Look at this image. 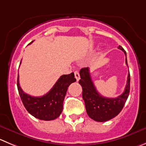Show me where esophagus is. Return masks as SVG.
Wrapping results in <instances>:
<instances>
[{
    "label": "esophagus",
    "instance_id": "1",
    "mask_svg": "<svg viewBox=\"0 0 146 146\" xmlns=\"http://www.w3.org/2000/svg\"><path fill=\"white\" fill-rule=\"evenodd\" d=\"M74 73V77H75L77 81H79V80H80V73H79V72H77V71H75Z\"/></svg>",
    "mask_w": 146,
    "mask_h": 146
}]
</instances>
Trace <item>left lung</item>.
Segmentation results:
<instances>
[{
	"label": "left lung",
	"mask_w": 146,
	"mask_h": 146,
	"mask_svg": "<svg viewBox=\"0 0 146 146\" xmlns=\"http://www.w3.org/2000/svg\"><path fill=\"white\" fill-rule=\"evenodd\" d=\"M118 48L124 52L126 56V52L123 47L119 46ZM125 63L127 65V56ZM80 74L81 79L79 83L82 87V98L89 117L97 122H105L117 116L124 107L130 93V74L127 76L124 92L115 98H105L98 92L92 81L88 67L81 69Z\"/></svg>",
	"instance_id": "obj_1"
}]
</instances>
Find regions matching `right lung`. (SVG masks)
Wrapping results in <instances>:
<instances>
[{
	"label": "right lung",
	"instance_id": "add662e5",
	"mask_svg": "<svg viewBox=\"0 0 146 146\" xmlns=\"http://www.w3.org/2000/svg\"><path fill=\"white\" fill-rule=\"evenodd\" d=\"M19 77L18 76V90L25 108L31 115L42 120H54L60 115L68 87L72 83L76 82L73 72L69 74H64L46 95L33 97L22 90Z\"/></svg>",
	"mask_w": 146,
	"mask_h": 146
}]
</instances>
